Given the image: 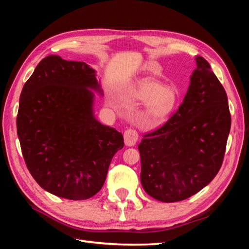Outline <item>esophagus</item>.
<instances>
[{
	"mask_svg": "<svg viewBox=\"0 0 249 249\" xmlns=\"http://www.w3.org/2000/svg\"><path fill=\"white\" fill-rule=\"evenodd\" d=\"M124 143L127 146H133L136 144L138 140V132L134 129H127L124 131Z\"/></svg>",
	"mask_w": 249,
	"mask_h": 249,
	"instance_id": "1",
	"label": "esophagus"
}]
</instances>
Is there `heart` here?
Segmentation results:
<instances>
[{"instance_id": "1", "label": "heart", "mask_w": 249, "mask_h": 249, "mask_svg": "<svg viewBox=\"0 0 249 249\" xmlns=\"http://www.w3.org/2000/svg\"><path fill=\"white\" fill-rule=\"evenodd\" d=\"M138 99L145 101L136 114L135 120L141 126L154 127L166 122L178 102L176 90L162 86L155 80H143L136 88Z\"/></svg>"}]
</instances>
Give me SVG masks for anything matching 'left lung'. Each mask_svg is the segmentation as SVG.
<instances>
[{"label":"left lung","mask_w":249,"mask_h":249,"mask_svg":"<svg viewBox=\"0 0 249 249\" xmlns=\"http://www.w3.org/2000/svg\"><path fill=\"white\" fill-rule=\"evenodd\" d=\"M196 60L190 86L166 123L138 145L141 184L163 202L189 198L219 171L231 130L227 92L205 58Z\"/></svg>","instance_id":"1"}]
</instances>
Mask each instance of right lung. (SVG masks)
<instances>
[{
    "label": "right lung",
    "instance_id": "obj_1",
    "mask_svg": "<svg viewBox=\"0 0 249 249\" xmlns=\"http://www.w3.org/2000/svg\"><path fill=\"white\" fill-rule=\"evenodd\" d=\"M100 90L94 71L81 61L48 56L25 83L17 117L27 168L56 196L84 200L99 192L124 136L93 117Z\"/></svg>",
    "mask_w": 249,
    "mask_h": 249
}]
</instances>
